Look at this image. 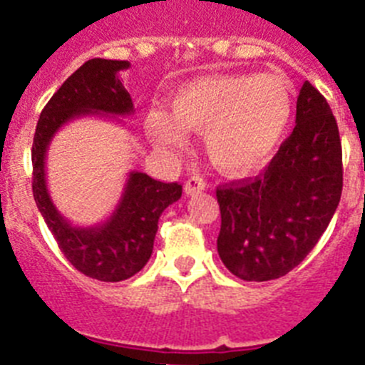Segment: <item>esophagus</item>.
<instances>
[{"label": "esophagus", "instance_id": "obj_1", "mask_svg": "<svg viewBox=\"0 0 365 365\" xmlns=\"http://www.w3.org/2000/svg\"><path fill=\"white\" fill-rule=\"evenodd\" d=\"M202 190H205V182L200 176H192L185 182V194L187 196H194V194H200Z\"/></svg>", "mask_w": 365, "mask_h": 365}]
</instances>
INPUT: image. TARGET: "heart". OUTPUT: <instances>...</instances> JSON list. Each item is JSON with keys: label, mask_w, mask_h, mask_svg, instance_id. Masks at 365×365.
Masks as SVG:
<instances>
[{"label": "heart", "mask_w": 365, "mask_h": 365, "mask_svg": "<svg viewBox=\"0 0 365 365\" xmlns=\"http://www.w3.org/2000/svg\"><path fill=\"white\" fill-rule=\"evenodd\" d=\"M292 115L294 90L282 75H203L175 91L171 115L151 111L145 129L163 151L182 149L187 131L203 133V149L214 169L243 178L274 156Z\"/></svg>", "instance_id": "heart-1"}]
</instances>
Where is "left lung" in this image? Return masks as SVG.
<instances>
[{"label":"left lung","instance_id":"8db88e82","mask_svg":"<svg viewBox=\"0 0 365 365\" xmlns=\"http://www.w3.org/2000/svg\"><path fill=\"white\" fill-rule=\"evenodd\" d=\"M342 194V145L331 108L306 81L292 135L254 180L217 187V254L243 281L294 270L321 240Z\"/></svg>","mask_w":365,"mask_h":365}]
</instances>
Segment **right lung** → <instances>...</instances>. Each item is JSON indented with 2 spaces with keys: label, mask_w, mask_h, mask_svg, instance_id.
I'll return each mask as SVG.
<instances>
[{
  "label": "right lung",
  "mask_w": 365,
  "mask_h": 365,
  "mask_svg": "<svg viewBox=\"0 0 365 365\" xmlns=\"http://www.w3.org/2000/svg\"><path fill=\"white\" fill-rule=\"evenodd\" d=\"M128 61L90 59L63 83L41 111L32 145V190L41 216L61 252L81 274L104 282L133 277L153 254L158 220L182 196L180 183H163L133 171L124 192L108 220L93 227H73L53 205L46 187V151L53 135L66 122L84 115L133 113L131 95L118 79Z\"/></svg>",
  "instance_id": "obj_1"
}]
</instances>
